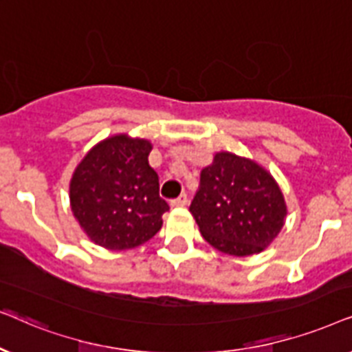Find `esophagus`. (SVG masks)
<instances>
[{"label": "esophagus", "mask_w": 352, "mask_h": 352, "mask_svg": "<svg viewBox=\"0 0 352 352\" xmlns=\"http://www.w3.org/2000/svg\"><path fill=\"white\" fill-rule=\"evenodd\" d=\"M186 203H188V196L184 193V195H180L177 199L172 201V206L173 208H182V206H186Z\"/></svg>", "instance_id": "obj_1"}]
</instances>
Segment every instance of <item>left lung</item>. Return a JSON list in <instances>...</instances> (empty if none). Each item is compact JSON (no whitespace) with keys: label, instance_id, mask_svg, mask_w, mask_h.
Instances as JSON below:
<instances>
[{"label":"left lung","instance_id":"left-lung-1","mask_svg":"<svg viewBox=\"0 0 352 352\" xmlns=\"http://www.w3.org/2000/svg\"><path fill=\"white\" fill-rule=\"evenodd\" d=\"M190 212L210 246L245 257L264 251L275 240L287 217V203L264 167L220 151L201 170Z\"/></svg>","mask_w":352,"mask_h":352}]
</instances>
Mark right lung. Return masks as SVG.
<instances>
[{
	"label": "right lung",
	"mask_w": 352,
	"mask_h": 352,
	"mask_svg": "<svg viewBox=\"0 0 352 352\" xmlns=\"http://www.w3.org/2000/svg\"><path fill=\"white\" fill-rule=\"evenodd\" d=\"M153 144L114 135L93 146L75 168L70 209L98 246L132 250L156 235L168 204L159 196V177L149 166Z\"/></svg>",
	"instance_id": "obj_1"
}]
</instances>
